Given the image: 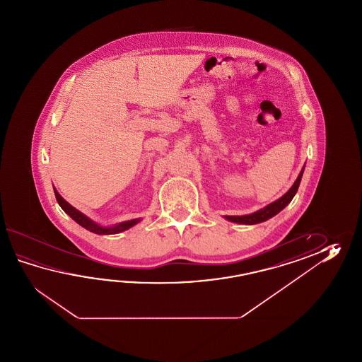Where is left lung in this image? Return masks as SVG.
Listing matches in <instances>:
<instances>
[{
  "mask_svg": "<svg viewBox=\"0 0 362 362\" xmlns=\"http://www.w3.org/2000/svg\"><path fill=\"white\" fill-rule=\"evenodd\" d=\"M303 172H304V167L300 170L299 176L296 178V181L293 182V186L290 187V190L286 192L285 195H282L279 199L274 200L273 203L268 204L267 207L262 208L259 211H256L254 214H250V215L243 216H225V218L228 221L235 223H243V225H254V223H260L267 221L272 218L273 216L279 214L284 208L293 200L295 194L299 189V185H300L301 177H303Z\"/></svg>",
  "mask_w": 362,
  "mask_h": 362,
  "instance_id": "obj_1",
  "label": "left lung"
}]
</instances>
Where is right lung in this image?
<instances>
[{
  "label": "right lung",
  "instance_id": "right-lung-1",
  "mask_svg": "<svg viewBox=\"0 0 362 362\" xmlns=\"http://www.w3.org/2000/svg\"><path fill=\"white\" fill-rule=\"evenodd\" d=\"M54 194L58 204L61 206L62 209H63L74 221H76L78 225H81L86 230L92 231V233H95V234H100V235L117 234V233L128 230V229H131L132 226H134L136 223H139V221H141V218H133V220H129V221L116 223V225H112V226H100V223H94L88 216L81 214L78 209L72 207L69 202H66V200L63 199L61 197V194L57 192L55 187Z\"/></svg>",
  "mask_w": 362,
  "mask_h": 362
}]
</instances>
